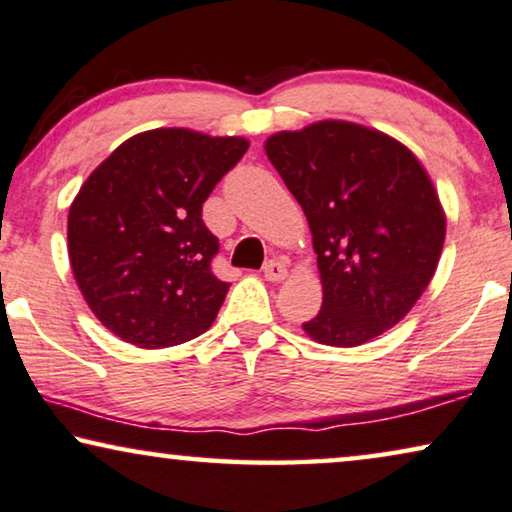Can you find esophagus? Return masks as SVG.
<instances>
[{
	"label": "esophagus",
	"instance_id": "1",
	"mask_svg": "<svg viewBox=\"0 0 512 512\" xmlns=\"http://www.w3.org/2000/svg\"><path fill=\"white\" fill-rule=\"evenodd\" d=\"M263 275L268 282H282V279H286V263L279 261V258L268 261L263 265Z\"/></svg>",
	"mask_w": 512,
	"mask_h": 512
}]
</instances>
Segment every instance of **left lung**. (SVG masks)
Listing matches in <instances>:
<instances>
[{"instance_id": "left-lung-1", "label": "left lung", "mask_w": 512, "mask_h": 512, "mask_svg": "<svg viewBox=\"0 0 512 512\" xmlns=\"http://www.w3.org/2000/svg\"><path fill=\"white\" fill-rule=\"evenodd\" d=\"M303 207L324 300L312 340L356 347L396 326L438 268L445 212L429 172L398 139L349 121H317L265 139Z\"/></svg>"}]
</instances>
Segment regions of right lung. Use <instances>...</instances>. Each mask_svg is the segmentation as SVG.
<instances>
[{
    "label": "right lung",
    "instance_id": "1",
    "mask_svg": "<svg viewBox=\"0 0 512 512\" xmlns=\"http://www.w3.org/2000/svg\"><path fill=\"white\" fill-rule=\"evenodd\" d=\"M249 149L244 137L156 128L125 139L90 172L67 216L76 284L116 338L163 349L214 324L226 282L202 202Z\"/></svg>",
    "mask_w": 512,
    "mask_h": 512
}]
</instances>
